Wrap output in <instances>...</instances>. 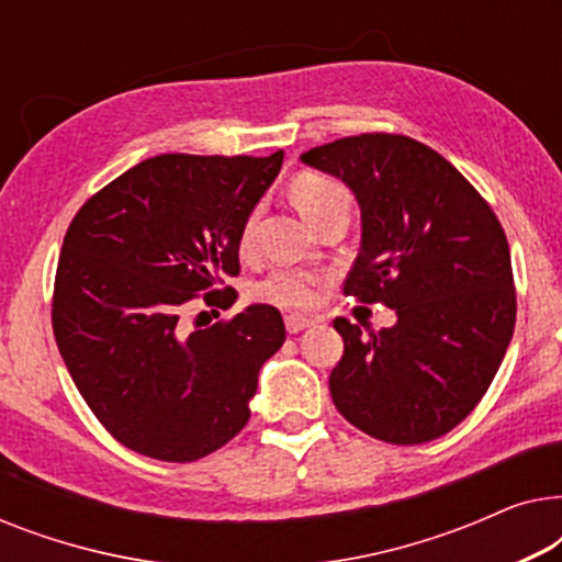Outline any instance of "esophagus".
<instances>
[{
  "label": "esophagus",
  "mask_w": 562,
  "mask_h": 562,
  "mask_svg": "<svg viewBox=\"0 0 562 562\" xmlns=\"http://www.w3.org/2000/svg\"><path fill=\"white\" fill-rule=\"evenodd\" d=\"M312 325H314L312 317H302V314H286V329H289V335L302 333V329L312 327Z\"/></svg>",
  "instance_id": "34e87169"
}]
</instances>
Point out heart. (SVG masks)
Returning <instances> with one entry per match:
<instances>
[{"label":"heart","instance_id":"heart-1","mask_svg":"<svg viewBox=\"0 0 562 562\" xmlns=\"http://www.w3.org/2000/svg\"><path fill=\"white\" fill-rule=\"evenodd\" d=\"M291 199H294L299 212L304 214L310 225H317L333 210L350 206L348 189L340 181L317 171H302L291 181ZM258 220L260 210H252L240 227V250L245 256L256 248ZM319 289L322 279L317 273L302 271V268H279L266 281L258 283L256 296L260 302L283 306V310H310V306L317 304Z\"/></svg>","mask_w":562,"mask_h":562}]
</instances>
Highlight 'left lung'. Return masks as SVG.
<instances>
[{
	"mask_svg": "<svg viewBox=\"0 0 562 562\" xmlns=\"http://www.w3.org/2000/svg\"><path fill=\"white\" fill-rule=\"evenodd\" d=\"M302 160L358 199L363 235L342 291L396 312L368 335L333 322L345 342L329 375L337 412L383 442L442 437L486 394L514 335L502 222L450 160L406 135L342 137Z\"/></svg>",
	"mask_w": 562,
	"mask_h": 562,
	"instance_id": "1",
	"label": "left lung"
}]
</instances>
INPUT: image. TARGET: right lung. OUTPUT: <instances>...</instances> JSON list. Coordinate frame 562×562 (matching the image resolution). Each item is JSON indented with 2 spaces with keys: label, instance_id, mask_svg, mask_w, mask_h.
I'll return each mask as SVG.
<instances>
[{
  "label": "right lung",
  "instance_id": "obj_1",
  "mask_svg": "<svg viewBox=\"0 0 562 562\" xmlns=\"http://www.w3.org/2000/svg\"><path fill=\"white\" fill-rule=\"evenodd\" d=\"M266 158L166 153L143 160L76 212L53 286V335L71 379L125 448L191 463L250 419L258 371L286 340L281 312L252 304L204 329L183 306L227 310L240 227L281 171Z\"/></svg>",
  "mask_w": 562,
  "mask_h": 562
}]
</instances>
